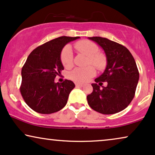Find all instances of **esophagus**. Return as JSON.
<instances>
[{"mask_svg": "<svg viewBox=\"0 0 155 155\" xmlns=\"http://www.w3.org/2000/svg\"><path fill=\"white\" fill-rule=\"evenodd\" d=\"M84 86V84H76V87H83Z\"/></svg>", "mask_w": 155, "mask_h": 155, "instance_id": "34e87169", "label": "esophagus"}]
</instances>
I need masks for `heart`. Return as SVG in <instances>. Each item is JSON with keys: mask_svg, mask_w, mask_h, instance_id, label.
I'll use <instances>...</instances> for the list:
<instances>
[{"mask_svg": "<svg viewBox=\"0 0 155 155\" xmlns=\"http://www.w3.org/2000/svg\"><path fill=\"white\" fill-rule=\"evenodd\" d=\"M74 48L88 57L87 64H91L97 69H103L107 64L105 55L99 52V46L94 42L83 40L76 42ZM61 61L64 67L70 68L73 65V52L71 46H66L61 52ZM96 74L92 66L85 68H76L69 74L70 79L77 83L84 84L87 82Z\"/></svg>", "mask_w": 155, "mask_h": 155, "instance_id": "obj_1", "label": "heart"}]
</instances>
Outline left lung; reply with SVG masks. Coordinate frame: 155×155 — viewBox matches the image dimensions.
<instances>
[{
	"label": "left lung",
	"instance_id": "8db88e82",
	"mask_svg": "<svg viewBox=\"0 0 155 155\" xmlns=\"http://www.w3.org/2000/svg\"><path fill=\"white\" fill-rule=\"evenodd\" d=\"M88 38L103 48L107 63L104 73L95 79L96 84H91L93 91L87 96L88 104L103 114L119 112L128 107L135 94L140 74L134 58L126 47L118 43L99 36ZM105 81L106 87L101 83Z\"/></svg>",
	"mask_w": 155,
	"mask_h": 155
}]
</instances>
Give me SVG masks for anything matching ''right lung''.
I'll return each mask as SVG.
<instances>
[{
	"mask_svg": "<svg viewBox=\"0 0 155 155\" xmlns=\"http://www.w3.org/2000/svg\"><path fill=\"white\" fill-rule=\"evenodd\" d=\"M80 37L61 36L37 47L29 54L21 70L20 91L27 105L40 114L60 111L67 103L68 95L75 87L73 81H54L64 70L61 52L66 44Z\"/></svg>",
	"mask_w": 155,
	"mask_h": 155,
	"instance_id": "obj_1",
	"label": "right lung"
}]
</instances>
